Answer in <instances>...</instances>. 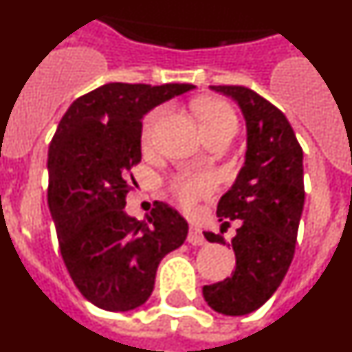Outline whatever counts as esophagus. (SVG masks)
Listing matches in <instances>:
<instances>
[{"label":"esophagus","instance_id":"34e87169","mask_svg":"<svg viewBox=\"0 0 352 352\" xmlns=\"http://www.w3.org/2000/svg\"><path fill=\"white\" fill-rule=\"evenodd\" d=\"M188 243L195 245V247H201V245L206 243V238H204L203 231L199 229V227H190V231H188Z\"/></svg>","mask_w":352,"mask_h":352}]
</instances>
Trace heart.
<instances>
[{
    "label": "heart",
    "instance_id": "b5f03b06",
    "mask_svg": "<svg viewBox=\"0 0 352 352\" xmlns=\"http://www.w3.org/2000/svg\"><path fill=\"white\" fill-rule=\"evenodd\" d=\"M164 116V109H155L144 118L141 130L142 146H149L153 141L155 130ZM197 118L201 123V130L223 129V126H236V116L229 104L217 98H208L197 104ZM169 188L185 208H192L197 201L211 195L214 188V182L206 173H178L174 174L169 182Z\"/></svg>",
    "mask_w": 352,
    "mask_h": 352
}]
</instances>
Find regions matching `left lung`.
<instances>
[{"mask_svg":"<svg viewBox=\"0 0 352 352\" xmlns=\"http://www.w3.org/2000/svg\"><path fill=\"white\" fill-rule=\"evenodd\" d=\"M238 102L247 121V155L234 185L217 206L222 227L239 220L231 245V276L204 285L214 312L247 316L263 307L284 280L296 248L305 203L303 149L280 109L245 86H211ZM211 243L220 234L204 232Z\"/></svg>","mask_w":352,"mask_h":352,"instance_id":"obj_1","label":"left lung"}]
</instances>
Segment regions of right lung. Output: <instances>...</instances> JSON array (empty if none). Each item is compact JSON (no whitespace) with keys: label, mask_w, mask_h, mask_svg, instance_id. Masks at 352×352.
<instances>
[{"label":"right lung","mask_w":352,"mask_h":352,"mask_svg":"<svg viewBox=\"0 0 352 352\" xmlns=\"http://www.w3.org/2000/svg\"><path fill=\"white\" fill-rule=\"evenodd\" d=\"M192 84L109 82L79 96L49 146L47 201L72 280L98 309L146 303L160 261L183 245L188 223L155 201L148 220L125 213L141 162L142 116Z\"/></svg>","instance_id":"right-lung-1"}]
</instances>
